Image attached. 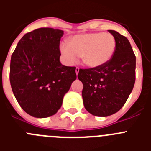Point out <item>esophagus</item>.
Returning a JSON list of instances; mask_svg holds the SVG:
<instances>
[{
    "mask_svg": "<svg viewBox=\"0 0 151 151\" xmlns=\"http://www.w3.org/2000/svg\"><path fill=\"white\" fill-rule=\"evenodd\" d=\"M78 72H79V68L77 67L76 69V75L78 74Z\"/></svg>",
    "mask_w": 151,
    "mask_h": 151,
    "instance_id": "1",
    "label": "esophagus"
}]
</instances>
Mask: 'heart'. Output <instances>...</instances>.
<instances>
[{"instance_id": "b5f03b06", "label": "heart", "mask_w": 151, "mask_h": 151, "mask_svg": "<svg viewBox=\"0 0 151 151\" xmlns=\"http://www.w3.org/2000/svg\"><path fill=\"white\" fill-rule=\"evenodd\" d=\"M115 38L110 33L93 32L77 35L69 44H62L60 52L69 64L76 62L78 57L89 68H98L111 60L116 50Z\"/></svg>"}]
</instances>
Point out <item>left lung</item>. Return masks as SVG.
Masks as SVG:
<instances>
[{
  "label": "left lung",
  "instance_id": "8db88e82",
  "mask_svg": "<svg viewBox=\"0 0 151 151\" xmlns=\"http://www.w3.org/2000/svg\"><path fill=\"white\" fill-rule=\"evenodd\" d=\"M115 38L116 50L104 66L80 69L78 78L83 84L85 108L92 115L111 116L125 104L135 82L136 57L127 38L109 30Z\"/></svg>",
  "mask_w": 151,
  "mask_h": 151
}]
</instances>
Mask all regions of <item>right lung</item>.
<instances>
[{
    "label": "right lung",
    "mask_w": 151,
    "mask_h": 151,
    "mask_svg": "<svg viewBox=\"0 0 151 151\" xmlns=\"http://www.w3.org/2000/svg\"><path fill=\"white\" fill-rule=\"evenodd\" d=\"M63 31L40 28L19 40L11 56L12 91L24 111L36 118L57 113L76 79V67L62 65L60 41Z\"/></svg>",
    "instance_id": "right-lung-1"
}]
</instances>
